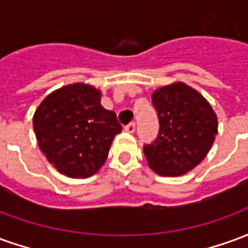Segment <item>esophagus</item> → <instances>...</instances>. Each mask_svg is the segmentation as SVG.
I'll return each instance as SVG.
<instances>
[{
  "instance_id": "1",
  "label": "esophagus",
  "mask_w": 248,
  "mask_h": 248,
  "mask_svg": "<svg viewBox=\"0 0 248 248\" xmlns=\"http://www.w3.org/2000/svg\"><path fill=\"white\" fill-rule=\"evenodd\" d=\"M124 131H127V133H130V134H133L135 131V124L134 122H131V124H129L127 126H124Z\"/></svg>"
}]
</instances>
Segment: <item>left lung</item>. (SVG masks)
Wrapping results in <instances>:
<instances>
[{
	"label": "left lung",
	"mask_w": 248,
	"mask_h": 248,
	"mask_svg": "<svg viewBox=\"0 0 248 248\" xmlns=\"http://www.w3.org/2000/svg\"><path fill=\"white\" fill-rule=\"evenodd\" d=\"M159 119L154 142L143 146L147 163L162 177L183 175L198 166L218 134V118L210 103L183 82L153 93Z\"/></svg>",
	"instance_id": "left-lung-1"
}]
</instances>
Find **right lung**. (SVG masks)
Returning <instances> with one entry per match:
<instances>
[{"label": "right lung", "instance_id": "1", "mask_svg": "<svg viewBox=\"0 0 248 248\" xmlns=\"http://www.w3.org/2000/svg\"><path fill=\"white\" fill-rule=\"evenodd\" d=\"M33 126L46 159L70 178L94 175L122 131L115 113L102 108L101 92L85 83L50 93L35 110Z\"/></svg>", "mask_w": 248, "mask_h": 248}]
</instances>
